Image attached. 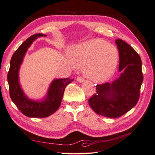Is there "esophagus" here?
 Segmentation results:
<instances>
[{"mask_svg": "<svg viewBox=\"0 0 155 155\" xmlns=\"http://www.w3.org/2000/svg\"><path fill=\"white\" fill-rule=\"evenodd\" d=\"M76 80L78 81V82H83V81H84V79L81 77V76H78V78H77V79H76Z\"/></svg>", "mask_w": 155, "mask_h": 155, "instance_id": "esophagus-1", "label": "esophagus"}]
</instances>
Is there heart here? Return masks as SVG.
Instances as JSON below:
<instances>
[{
  "label": "heart",
  "mask_w": 155,
  "mask_h": 155,
  "mask_svg": "<svg viewBox=\"0 0 155 155\" xmlns=\"http://www.w3.org/2000/svg\"><path fill=\"white\" fill-rule=\"evenodd\" d=\"M77 67H85V76L94 81H104L113 76L119 60L116 46L100 39H92L72 49Z\"/></svg>",
  "instance_id": "obj_1"
}]
</instances>
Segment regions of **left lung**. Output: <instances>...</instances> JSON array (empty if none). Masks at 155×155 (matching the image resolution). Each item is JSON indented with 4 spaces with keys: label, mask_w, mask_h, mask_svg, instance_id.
<instances>
[{
    "label": "left lung",
    "mask_w": 155,
    "mask_h": 155,
    "mask_svg": "<svg viewBox=\"0 0 155 155\" xmlns=\"http://www.w3.org/2000/svg\"><path fill=\"white\" fill-rule=\"evenodd\" d=\"M120 56V76L111 84L96 86L88 104L96 113L109 118H118L137 105L143 76L138 54L126 42L117 39Z\"/></svg>",
    "instance_id": "obj_1"
}]
</instances>
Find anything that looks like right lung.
Returning <instances> with one entry per match:
<instances>
[{
  "label": "right lung",
  "mask_w": 155,
  "mask_h": 155,
  "mask_svg": "<svg viewBox=\"0 0 155 155\" xmlns=\"http://www.w3.org/2000/svg\"><path fill=\"white\" fill-rule=\"evenodd\" d=\"M42 36L46 35L34 34L17 48L12 57L8 73L9 91L12 101L23 114L31 118H46L54 114L61 105L65 88L74 81V79L70 78L54 79L47 96L42 101L30 100L25 95L18 83V70L28 48L35 39Z\"/></svg>",
  "instance_id": "obj_1"
}]
</instances>
